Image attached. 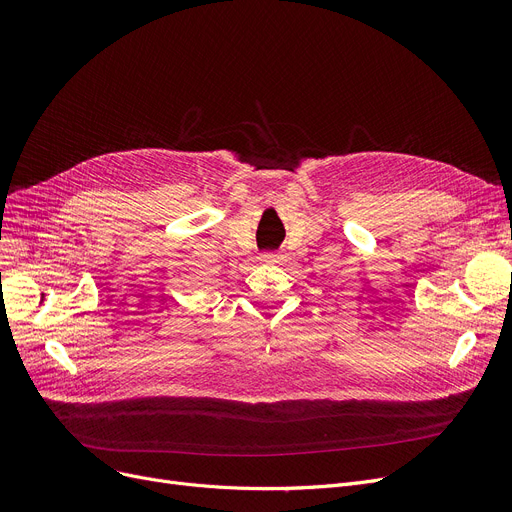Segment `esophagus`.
Instances as JSON below:
<instances>
[{
    "label": "esophagus",
    "instance_id": "obj_1",
    "mask_svg": "<svg viewBox=\"0 0 512 512\" xmlns=\"http://www.w3.org/2000/svg\"><path fill=\"white\" fill-rule=\"evenodd\" d=\"M262 262H281V254H277V252L264 254V256H262Z\"/></svg>",
    "mask_w": 512,
    "mask_h": 512
}]
</instances>
